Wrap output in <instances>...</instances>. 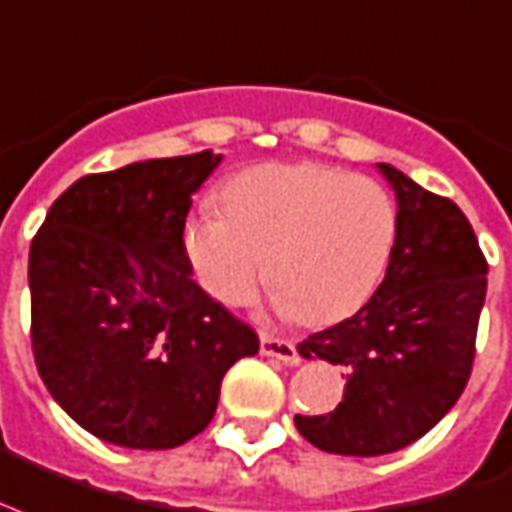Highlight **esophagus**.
<instances>
[{
    "instance_id": "34e87169",
    "label": "esophagus",
    "mask_w": 512,
    "mask_h": 512,
    "mask_svg": "<svg viewBox=\"0 0 512 512\" xmlns=\"http://www.w3.org/2000/svg\"><path fill=\"white\" fill-rule=\"evenodd\" d=\"M260 351H263L265 357H276V360L287 362V365H298V349H295V343L287 341V338H276V335L260 333Z\"/></svg>"
}]
</instances>
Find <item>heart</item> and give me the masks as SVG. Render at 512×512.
Masks as SVG:
<instances>
[{
  "label": "heart",
  "instance_id": "1",
  "mask_svg": "<svg viewBox=\"0 0 512 512\" xmlns=\"http://www.w3.org/2000/svg\"><path fill=\"white\" fill-rule=\"evenodd\" d=\"M397 239L381 182L319 163H263L222 187V212L193 214L185 252L204 290L239 306L265 282L303 325L349 317L373 295Z\"/></svg>",
  "mask_w": 512,
  "mask_h": 512
}]
</instances>
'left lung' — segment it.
Returning <instances> with one entry per match:
<instances>
[{
    "instance_id": "8db88e82",
    "label": "left lung",
    "mask_w": 512,
    "mask_h": 512,
    "mask_svg": "<svg viewBox=\"0 0 512 512\" xmlns=\"http://www.w3.org/2000/svg\"><path fill=\"white\" fill-rule=\"evenodd\" d=\"M378 171L397 195L384 282L354 317L298 343L300 357L346 370L335 411L295 416L327 454L381 456L424 438L467 386L486 300L489 263L462 209L389 163Z\"/></svg>"
}]
</instances>
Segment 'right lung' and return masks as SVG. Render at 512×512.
I'll list each match as a JSON object with an SVG mask.
<instances>
[{"mask_svg": "<svg viewBox=\"0 0 512 512\" xmlns=\"http://www.w3.org/2000/svg\"><path fill=\"white\" fill-rule=\"evenodd\" d=\"M212 150L88 174L31 241V349L48 392L96 438L177 448L204 432L255 330L193 282L185 220Z\"/></svg>", "mask_w": 512, "mask_h": 512, "instance_id": "1", "label": "right lung"}]
</instances>
